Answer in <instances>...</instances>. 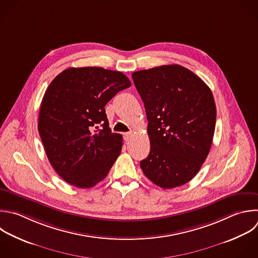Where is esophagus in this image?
<instances>
[{"label":"esophagus","instance_id":"esophagus-1","mask_svg":"<svg viewBox=\"0 0 258 258\" xmlns=\"http://www.w3.org/2000/svg\"><path fill=\"white\" fill-rule=\"evenodd\" d=\"M132 133L131 132H127V133H124L123 134V137H124V140L125 141H129L130 140V137H131Z\"/></svg>","mask_w":258,"mask_h":258}]
</instances>
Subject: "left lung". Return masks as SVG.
Segmentation results:
<instances>
[{
  "mask_svg": "<svg viewBox=\"0 0 258 258\" xmlns=\"http://www.w3.org/2000/svg\"><path fill=\"white\" fill-rule=\"evenodd\" d=\"M145 107L150 152L140 167L162 188L180 186L199 172L213 141L216 105L192 72L161 66L132 74Z\"/></svg>",
  "mask_w": 258,
  "mask_h": 258,
  "instance_id": "1",
  "label": "left lung"
}]
</instances>
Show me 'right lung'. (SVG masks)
<instances>
[{
  "label": "right lung",
  "instance_id": "1",
  "mask_svg": "<svg viewBox=\"0 0 258 258\" xmlns=\"http://www.w3.org/2000/svg\"><path fill=\"white\" fill-rule=\"evenodd\" d=\"M130 86L121 72L96 67L70 68L50 83L38 131L50 164L63 180L90 188L107 176L123 138L111 132L105 106Z\"/></svg>",
  "mask_w": 258,
  "mask_h": 258
}]
</instances>
